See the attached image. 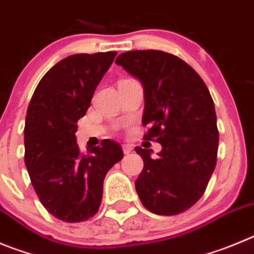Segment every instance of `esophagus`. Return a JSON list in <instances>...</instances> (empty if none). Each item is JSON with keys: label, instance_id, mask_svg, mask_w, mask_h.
Instances as JSON below:
<instances>
[{"label": "esophagus", "instance_id": "34e87169", "mask_svg": "<svg viewBox=\"0 0 254 254\" xmlns=\"http://www.w3.org/2000/svg\"><path fill=\"white\" fill-rule=\"evenodd\" d=\"M122 148H123V151H124V154H129L130 151L132 150L131 145H129V144H123Z\"/></svg>", "mask_w": 254, "mask_h": 254}]
</instances>
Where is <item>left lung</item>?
<instances>
[{
    "label": "left lung",
    "instance_id": "left-lung-1",
    "mask_svg": "<svg viewBox=\"0 0 254 254\" xmlns=\"http://www.w3.org/2000/svg\"><path fill=\"white\" fill-rule=\"evenodd\" d=\"M115 64L144 87V138L160 143L135 148L144 168L135 189L144 207L159 215L189 209L204 193L214 172L219 134L214 103L207 85L182 59L158 50H134Z\"/></svg>",
    "mask_w": 254,
    "mask_h": 254
}]
</instances>
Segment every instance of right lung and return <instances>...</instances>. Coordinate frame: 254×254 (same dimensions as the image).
<instances>
[{
    "mask_svg": "<svg viewBox=\"0 0 254 254\" xmlns=\"http://www.w3.org/2000/svg\"><path fill=\"white\" fill-rule=\"evenodd\" d=\"M115 56V51L76 54L59 61L39 82L26 114L31 183L47 212L67 223L98 213L106 173L124 156L122 146L109 139L82 153L75 135Z\"/></svg>",
    "mask_w": 254,
    "mask_h": 254,
    "instance_id": "add662e5",
    "label": "right lung"
}]
</instances>
